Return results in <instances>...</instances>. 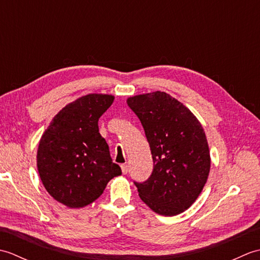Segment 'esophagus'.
Returning <instances> with one entry per match:
<instances>
[{
  "label": "esophagus",
  "instance_id": "esophagus-1",
  "mask_svg": "<svg viewBox=\"0 0 260 260\" xmlns=\"http://www.w3.org/2000/svg\"><path fill=\"white\" fill-rule=\"evenodd\" d=\"M121 172H123V174H127V172H128V165L127 164H121Z\"/></svg>",
  "mask_w": 260,
  "mask_h": 260
}]
</instances>
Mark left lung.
Segmentation results:
<instances>
[{"instance_id": "obj_1", "label": "left lung", "mask_w": 260, "mask_h": 260, "mask_svg": "<svg viewBox=\"0 0 260 260\" xmlns=\"http://www.w3.org/2000/svg\"><path fill=\"white\" fill-rule=\"evenodd\" d=\"M127 105L141 120L151 147L153 171L134 184L154 212L175 215L197 200L210 172L206 134L197 117L164 91L137 95Z\"/></svg>"}]
</instances>
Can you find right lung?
<instances>
[{
	"mask_svg": "<svg viewBox=\"0 0 260 260\" xmlns=\"http://www.w3.org/2000/svg\"><path fill=\"white\" fill-rule=\"evenodd\" d=\"M114 96L89 93L54 116L39 143L40 179L54 200L82 208L102 196L108 182L121 174L99 133L98 119Z\"/></svg>",
	"mask_w": 260,
	"mask_h": 260,
	"instance_id": "right-lung-1",
	"label": "right lung"
}]
</instances>
